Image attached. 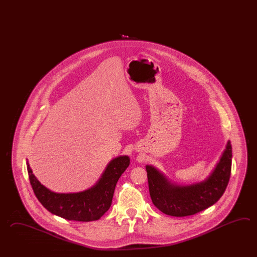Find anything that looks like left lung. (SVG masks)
<instances>
[{
    "mask_svg": "<svg viewBox=\"0 0 257 257\" xmlns=\"http://www.w3.org/2000/svg\"><path fill=\"white\" fill-rule=\"evenodd\" d=\"M146 168L150 197L158 210L175 217L196 214L216 203L224 193L231 171V146L228 142L214 171L200 183L180 187L170 183L152 166Z\"/></svg>",
    "mask_w": 257,
    "mask_h": 257,
    "instance_id": "8db88e82",
    "label": "left lung"
}]
</instances>
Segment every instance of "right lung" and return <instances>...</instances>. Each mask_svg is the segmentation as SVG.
Segmentation results:
<instances>
[{
    "label": "right lung",
    "instance_id": "add662e5",
    "mask_svg": "<svg viewBox=\"0 0 257 257\" xmlns=\"http://www.w3.org/2000/svg\"><path fill=\"white\" fill-rule=\"evenodd\" d=\"M129 164V157H116L109 163L100 180L91 189L69 194L55 193L47 189L35 177L28 162L27 166L34 193L48 211L66 220L91 221L99 220L109 210L117 181Z\"/></svg>",
    "mask_w": 257,
    "mask_h": 257
}]
</instances>
